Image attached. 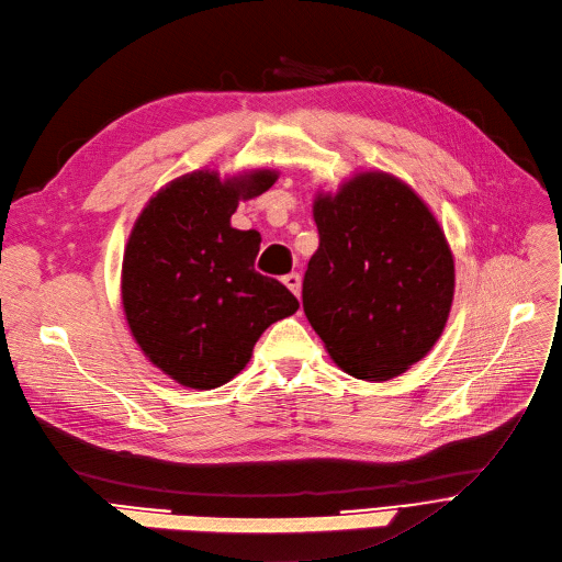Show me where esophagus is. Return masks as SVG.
<instances>
[{
	"mask_svg": "<svg viewBox=\"0 0 562 562\" xmlns=\"http://www.w3.org/2000/svg\"><path fill=\"white\" fill-rule=\"evenodd\" d=\"M283 283H285V288H288L294 296H300V292H302V277H300V274H296V272L285 274V277H283Z\"/></svg>",
	"mask_w": 562,
	"mask_h": 562,
	"instance_id": "34e87169",
	"label": "esophagus"
}]
</instances>
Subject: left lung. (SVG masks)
<instances>
[{
    "instance_id": "obj_1",
    "label": "left lung",
    "mask_w": 562,
    "mask_h": 562,
    "mask_svg": "<svg viewBox=\"0 0 562 562\" xmlns=\"http://www.w3.org/2000/svg\"><path fill=\"white\" fill-rule=\"evenodd\" d=\"M319 247L304 313L349 376L387 381L434 349L453 302V254L436 215L402 179L358 172L317 192Z\"/></svg>"
}]
</instances>
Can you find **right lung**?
<instances>
[{
	"mask_svg": "<svg viewBox=\"0 0 562 562\" xmlns=\"http://www.w3.org/2000/svg\"><path fill=\"white\" fill-rule=\"evenodd\" d=\"M274 170L220 179L194 170L140 211L122 260L131 336L162 374L192 390L228 383L266 328L300 308L277 279L254 270L260 234L231 226L238 204L272 188Z\"/></svg>",
	"mask_w": 562,
	"mask_h": 562,
	"instance_id": "1",
	"label": "right lung"
}]
</instances>
